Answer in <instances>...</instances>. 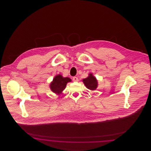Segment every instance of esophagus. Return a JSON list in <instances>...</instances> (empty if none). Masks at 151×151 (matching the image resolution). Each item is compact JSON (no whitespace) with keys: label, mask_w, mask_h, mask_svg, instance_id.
I'll return each instance as SVG.
<instances>
[{"label":"esophagus","mask_w":151,"mask_h":151,"mask_svg":"<svg viewBox=\"0 0 151 151\" xmlns=\"http://www.w3.org/2000/svg\"><path fill=\"white\" fill-rule=\"evenodd\" d=\"M72 80H73V81H79V79L78 78H77V77H73V78H72Z\"/></svg>","instance_id":"34e87169"}]
</instances>
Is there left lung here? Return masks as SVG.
Returning a JSON list of instances; mask_svg holds the SVG:
<instances>
[{"mask_svg":"<svg viewBox=\"0 0 151 151\" xmlns=\"http://www.w3.org/2000/svg\"><path fill=\"white\" fill-rule=\"evenodd\" d=\"M82 81L84 84L85 86L88 89L93 91H95L99 86L98 80L95 76H94L92 73H89L88 76L86 79H83Z\"/></svg>","mask_w":151,"mask_h":151,"instance_id":"8db88e82","label":"left lung"}]
</instances>
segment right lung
<instances>
[{
    "mask_svg": "<svg viewBox=\"0 0 151 151\" xmlns=\"http://www.w3.org/2000/svg\"><path fill=\"white\" fill-rule=\"evenodd\" d=\"M69 82H71V79L70 78H64L62 75L58 74L54 78L49 85V87L53 93L60 95L62 93L67 84Z\"/></svg>",
    "mask_w": 151,
    "mask_h": 151,
    "instance_id": "right-lung-1",
    "label": "right lung"
}]
</instances>
